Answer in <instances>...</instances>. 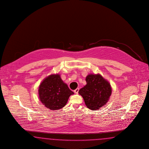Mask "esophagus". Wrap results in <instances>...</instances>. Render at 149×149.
Here are the masks:
<instances>
[{"label":"esophagus","mask_w":149,"mask_h":149,"mask_svg":"<svg viewBox=\"0 0 149 149\" xmlns=\"http://www.w3.org/2000/svg\"><path fill=\"white\" fill-rule=\"evenodd\" d=\"M79 88H77L75 89V90L74 91V92H75V93L77 94V93H78V92H79Z\"/></svg>","instance_id":"1"}]
</instances>
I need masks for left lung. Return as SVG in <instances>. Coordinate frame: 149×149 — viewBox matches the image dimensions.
I'll return each mask as SVG.
<instances>
[{
    "label": "left lung",
    "mask_w": 149,
    "mask_h": 149,
    "mask_svg": "<svg viewBox=\"0 0 149 149\" xmlns=\"http://www.w3.org/2000/svg\"><path fill=\"white\" fill-rule=\"evenodd\" d=\"M86 85L79 91L86 107L95 110L107 104L112 93L110 84L100 74H88L86 77Z\"/></svg>",
    "instance_id": "1"
}]
</instances>
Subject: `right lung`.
<instances>
[{
  "instance_id": "1",
  "label": "right lung",
  "mask_w": 149,
  "mask_h": 149,
  "mask_svg": "<svg viewBox=\"0 0 149 149\" xmlns=\"http://www.w3.org/2000/svg\"><path fill=\"white\" fill-rule=\"evenodd\" d=\"M41 102L51 110L63 108L74 92L63 82L60 75L51 74L41 82L38 90Z\"/></svg>"
}]
</instances>
